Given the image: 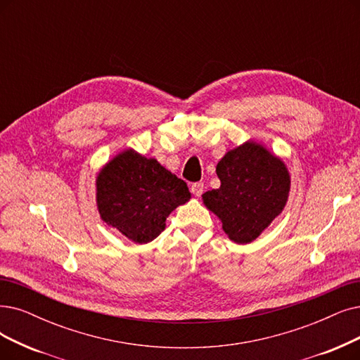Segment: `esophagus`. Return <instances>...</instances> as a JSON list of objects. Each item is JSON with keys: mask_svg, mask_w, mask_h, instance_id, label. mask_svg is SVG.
Returning <instances> with one entry per match:
<instances>
[{"mask_svg": "<svg viewBox=\"0 0 360 360\" xmlns=\"http://www.w3.org/2000/svg\"><path fill=\"white\" fill-rule=\"evenodd\" d=\"M204 183H193L192 186H191V191H192V193L195 195V196H200L204 193Z\"/></svg>", "mask_w": 360, "mask_h": 360, "instance_id": "obj_1", "label": "esophagus"}]
</instances>
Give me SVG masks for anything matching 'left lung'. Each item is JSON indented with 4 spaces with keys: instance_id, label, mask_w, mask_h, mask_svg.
Wrapping results in <instances>:
<instances>
[{
    "instance_id": "left-lung-1",
    "label": "left lung",
    "mask_w": 360,
    "mask_h": 360,
    "mask_svg": "<svg viewBox=\"0 0 360 360\" xmlns=\"http://www.w3.org/2000/svg\"><path fill=\"white\" fill-rule=\"evenodd\" d=\"M215 172L221 184L202 195L204 205L220 219L230 240L252 242L286 205L291 189L288 168L262 143L248 140L229 150Z\"/></svg>"
}]
</instances>
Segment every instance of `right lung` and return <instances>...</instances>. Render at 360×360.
Here are the masks:
<instances>
[{"label":"right lung","mask_w":360,"mask_h":360,"mask_svg":"<svg viewBox=\"0 0 360 360\" xmlns=\"http://www.w3.org/2000/svg\"><path fill=\"white\" fill-rule=\"evenodd\" d=\"M189 199L186 181L134 149L113 156L96 179L100 217L136 243L160 236L168 215Z\"/></svg>","instance_id":"add662e5"}]
</instances>
